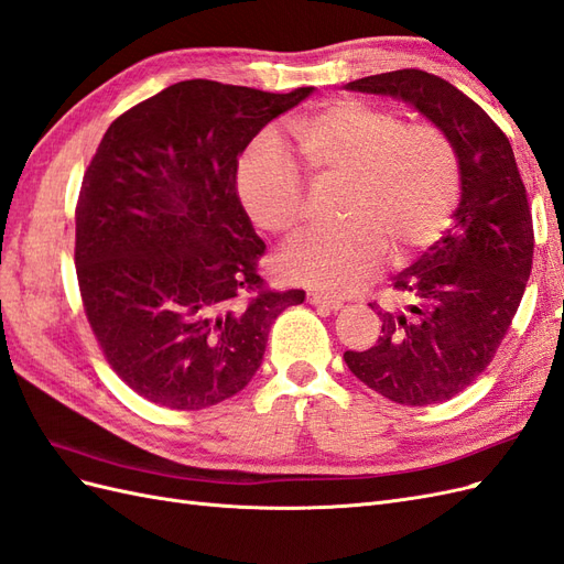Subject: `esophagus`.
<instances>
[{
    "instance_id": "obj_1",
    "label": "esophagus",
    "mask_w": 564,
    "mask_h": 564,
    "mask_svg": "<svg viewBox=\"0 0 564 564\" xmlns=\"http://www.w3.org/2000/svg\"><path fill=\"white\" fill-rule=\"evenodd\" d=\"M308 301H311L313 305H319V308H327V311H338L340 305H344V301L332 299V296H324V294H319V292H308Z\"/></svg>"
}]
</instances>
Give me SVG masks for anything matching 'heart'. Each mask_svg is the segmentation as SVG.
<instances>
[{
	"mask_svg": "<svg viewBox=\"0 0 564 564\" xmlns=\"http://www.w3.org/2000/svg\"><path fill=\"white\" fill-rule=\"evenodd\" d=\"M299 160L315 183H340L338 228L313 232L280 256L286 280L348 294L377 275L388 249L406 259L447 228L460 193L452 135L433 122L340 98L292 124ZM237 193L261 230L294 237L305 187L282 148L261 135L237 164Z\"/></svg>",
	"mask_w": 564,
	"mask_h": 564,
	"instance_id": "heart-1",
	"label": "heart"
}]
</instances>
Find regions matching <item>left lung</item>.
Instances as JSON below:
<instances>
[{
    "mask_svg": "<svg viewBox=\"0 0 564 564\" xmlns=\"http://www.w3.org/2000/svg\"><path fill=\"white\" fill-rule=\"evenodd\" d=\"M346 89L412 104L452 135L458 152L452 228L392 280L398 305L369 303L381 317L377 344L344 352L355 377L392 402H445L489 367L532 272V212L513 148L475 100L425 70L371 75Z\"/></svg>",
    "mask_w": 564,
    "mask_h": 564,
    "instance_id": "obj_1",
    "label": "left lung"
}]
</instances>
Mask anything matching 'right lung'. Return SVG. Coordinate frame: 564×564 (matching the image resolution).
<instances>
[{
	"label": "right lung",
	"mask_w": 564,
	"mask_h": 564,
	"mask_svg": "<svg viewBox=\"0 0 564 564\" xmlns=\"http://www.w3.org/2000/svg\"><path fill=\"white\" fill-rule=\"evenodd\" d=\"M313 87L187 79L119 115L84 172L75 265L91 332L133 392L204 409L261 367L270 324L305 299L268 289L237 155Z\"/></svg>",
	"instance_id": "add662e5"
}]
</instances>
